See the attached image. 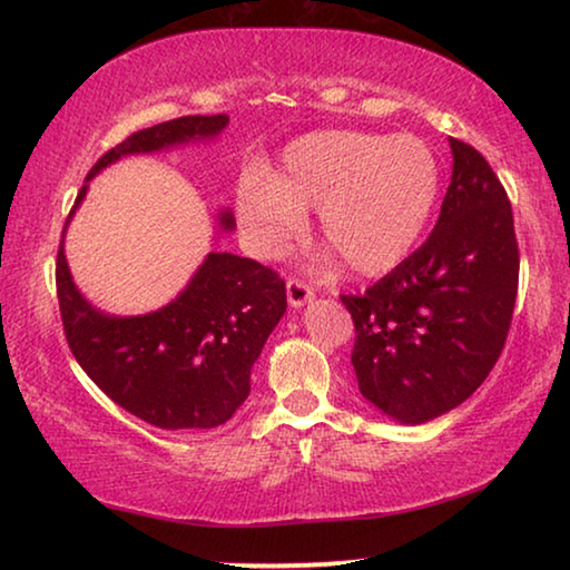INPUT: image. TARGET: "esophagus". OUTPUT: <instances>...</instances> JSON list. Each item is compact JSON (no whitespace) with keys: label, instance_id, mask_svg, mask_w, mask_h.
<instances>
[{"label":"esophagus","instance_id":"1","mask_svg":"<svg viewBox=\"0 0 570 570\" xmlns=\"http://www.w3.org/2000/svg\"><path fill=\"white\" fill-rule=\"evenodd\" d=\"M286 296H288V304H292L294 308L296 306H304L306 302H312L314 298V288L308 286L304 278H296V276H292L286 282Z\"/></svg>","mask_w":570,"mask_h":570}]
</instances>
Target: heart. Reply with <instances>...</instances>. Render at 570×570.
I'll return each instance as SVG.
<instances>
[{"mask_svg":"<svg viewBox=\"0 0 570 570\" xmlns=\"http://www.w3.org/2000/svg\"><path fill=\"white\" fill-rule=\"evenodd\" d=\"M438 178L435 156L414 135L312 132L284 150L276 173H246L236 210L250 248L276 256L316 208L322 244L354 274L377 276L410 254Z\"/></svg>","mask_w":570,"mask_h":570,"instance_id":"obj_1","label":"heart"}]
</instances>
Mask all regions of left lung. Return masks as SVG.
<instances>
[{"label": "left lung", "mask_w": 570, "mask_h": 570, "mask_svg": "<svg viewBox=\"0 0 570 570\" xmlns=\"http://www.w3.org/2000/svg\"><path fill=\"white\" fill-rule=\"evenodd\" d=\"M452 180L430 238L372 284L342 294L354 322L360 392L420 424L458 407L503 352L518 296V238L503 183L482 153L450 138Z\"/></svg>", "instance_id": "left-lung-1"}]
</instances>
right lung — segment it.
I'll use <instances>...</instances> for the list:
<instances>
[{
	"label": "right lung",
	"instance_id": "1",
	"mask_svg": "<svg viewBox=\"0 0 570 570\" xmlns=\"http://www.w3.org/2000/svg\"><path fill=\"white\" fill-rule=\"evenodd\" d=\"M228 115H183L125 138L95 163L214 138ZM88 186L77 193L75 208ZM72 208V210H75ZM70 210V216H72ZM220 224L234 228L230 214ZM65 340L108 397L163 430H210L234 417L250 392V366L286 312V282L274 268L234 254H208L186 292L160 312L112 320L72 284L62 244L55 264Z\"/></svg>",
	"mask_w": 570,
	"mask_h": 570
}]
</instances>
